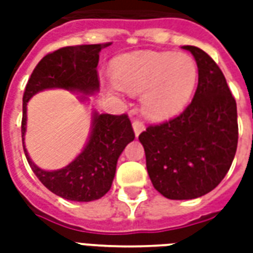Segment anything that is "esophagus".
<instances>
[{"label":"esophagus","instance_id":"obj_1","mask_svg":"<svg viewBox=\"0 0 253 253\" xmlns=\"http://www.w3.org/2000/svg\"><path fill=\"white\" fill-rule=\"evenodd\" d=\"M132 128H134V132H135V135H139L141 132L145 130V125H143L142 121H139V119H135V121L132 122Z\"/></svg>","mask_w":253,"mask_h":253}]
</instances>
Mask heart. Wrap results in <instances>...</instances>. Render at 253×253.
I'll list each match as a JSON object with an SVG mask.
<instances>
[{"label": "heart", "mask_w": 253, "mask_h": 253, "mask_svg": "<svg viewBox=\"0 0 253 253\" xmlns=\"http://www.w3.org/2000/svg\"><path fill=\"white\" fill-rule=\"evenodd\" d=\"M114 77L122 89L141 94L143 112L152 119H167L180 112L194 93L198 67L184 52H135L119 58Z\"/></svg>", "instance_id": "heart-1"}]
</instances>
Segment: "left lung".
Instances as JSON below:
<instances>
[{
  "label": "left lung",
  "instance_id": "left-lung-1",
  "mask_svg": "<svg viewBox=\"0 0 253 253\" xmlns=\"http://www.w3.org/2000/svg\"><path fill=\"white\" fill-rule=\"evenodd\" d=\"M198 65V88L186 110L139 134L152 184L168 199H195L214 190L233 163L237 105L209 54L184 46Z\"/></svg>",
  "mask_w": 253,
  "mask_h": 253
}]
</instances>
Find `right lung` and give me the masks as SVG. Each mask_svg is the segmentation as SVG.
I'll use <instances>...</instances> for the list:
<instances>
[{
  "mask_svg": "<svg viewBox=\"0 0 253 253\" xmlns=\"http://www.w3.org/2000/svg\"><path fill=\"white\" fill-rule=\"evenodd\" d=\"M111 43L80 44L58 48L42 58L31 74L23 94L21 137L24 141L27 101L39 90L63 88L92 93L99 89V52ZM135 138L127 114L94 115L86 148L72 164L59 170H42L25 157L42 184L67 201L90 202L104 196L115 176L116 163L128 142Z\"/></svg>",
  "mask_w": 253,
  "mask_h": 253,
  "instance_id": "obj_1",
  "label": "right lung"
}]
</instances>
